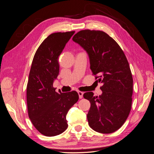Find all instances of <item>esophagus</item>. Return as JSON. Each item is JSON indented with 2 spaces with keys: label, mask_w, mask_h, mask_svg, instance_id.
<instances>
[{
  "label": "esophagus",
  "mask_w": 154,
  "mask_h": 154,
  "mask_svg": "<svg viewBox=\"0 0 154 154\" xmlns=\"http://www.w3.org/2000/svg\"><path fill=\"white\" fill-rule=\"evenodd\" d=\"M78 94L79 95V98L80 99H82L83 97V92H81V91H78Z\"/></svg>",
  "instance_id": "34e87169"
}]
</instances>
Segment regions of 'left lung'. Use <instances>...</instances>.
I'll use <instances>...</instances> for the list:
<instances>
[{"mask_svg":"<svg viewBox=\"0 0 154 154\" xmlns=\"http://www.w3.org/2000/svg\"><path fill=\"white\" fill-rule=\"evenodd\" d=\"M72 40L86 51L96 82L103 84L101 95L94 96L92 92L83 94L91 103L88 125L97 132H114L131 110L133 78L128 60L118 43L103 31L82 30Z\"/></svg>","mask_w":154,"mask_h":154,"instance_id":"left-lung-1","label":"left lung"}]
</instances>
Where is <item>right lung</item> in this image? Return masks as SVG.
<instances>
[{
    "mask_svg": "<svg viewBox=\"0 0 154 154\" xmlns=\"http://www.w3.org/2000/svg\"><path fill=\"white\" fill-rule=\"evenodd\" d=\"M74 32L49 35L32 62L27 85L28 116L36 129L45 136H57L67 129L66 115L79 99L76 91L58 93L53 87L59 74L58 57Z\"/></svg>",
    "mask_w": 154,
    "mask_h": 154,
    "instance_id": "right-lung-1",
    "label": "right lung"
}]
</instances>
